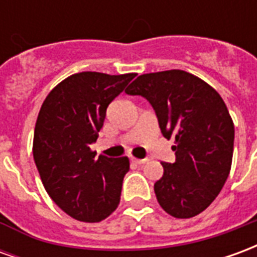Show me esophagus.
I'll list each match as a JSON object with an SVG mask.
<instances>
[{
  "mask_svg": "<svg viewBox=\"0 0 257 257\" xmlns=\"http://www.w3.org/2000/svg\"><path fill=\"white\" fill-rule=\"evenodd\" d=\"M131 161L134 162V164H136V165H142V164H145L147 160H146V158H143V160H139V158H134V157H131Z\"/></svg>",
  "mask_w": 257,
  "mask_h": 257,
  "instance_id": "esophagus-1",
  "label": "esophagus"
}]
</instances>
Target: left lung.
I'll return each mask as SVG.
<instances>
[{
    "mask_svg": "<svg viewBox=\"0 0 257 257\" xmlns=\"http://www.w3.org/2000/svg\"><path fill=\"white\" fill-rule=\"evenodd\" d=\"M125 92L147 99L164 138L175 139L176 161L162 162L164 175L154 184L161 208L178 219L201 213L220 193L231 169L234 123L223 99L183 70L139 75Z\"/></svg>",
    "mask_w": 257,
    "mask_h": 257,
    "instance_id": "left-lung-1",
    "label": "left lung"
}]
</instances>
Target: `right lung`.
Wrapping results in <instances>:
<instances>
[{"label":"right lung","instance_id":"add662e5","mask_svg":"<svg viewBox=\"0 0 257 257\" xmlns=\"http://www.w3.org/2000/svg\"><path fill=\"white\" fill-rule=\"evenodd\" d=\"M135 77L73 74L42 103L33 143L37 169L53 202L79 221H101L119 204L129 160L96 158L89 146L97 140L108 104Z\"/></svg>","mask_w":257,"mask_h":257}]
</instances>
